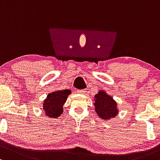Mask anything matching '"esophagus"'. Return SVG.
<instances>
[{"instance_id":"1","label":"esophagus","mask_w":160,"mask_h":160,"mask_svg":"<svg viewBox=\"0 0 160 160\" xmlns=\"http://www.w3.org/2000/svg\"><path fill=\"white\" fill-rule=\"evenodd\" d=\"M85 93H86V90H77V93L84 94Z\"/></svg>"}]
</instances>
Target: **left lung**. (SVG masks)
I'll return each mask as SVG.
<instances>
[{"label": "left lung", "instance_id": "8db88e82", "mask_svg": "<svg viewBox=\"0 0 160 160\" xmlns=\"http://www.w3.org/2000/svg\"><path fill=\"white\" fill-rule=\"evenodd\" d=\"M93 100L96 112L102 120H110L118 115L117 102L106 91L99 90Z\"/></svg>", "mask_w": 160, "mask_h": 160}]
</instances>
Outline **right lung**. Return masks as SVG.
<instances>
[{"mask_svg":"<svg viewBox=\"0 0 160 160\" xmlns=\"http://www.w3.org/2000/svg\"><path fill=\"white\" fill-rule=\"evenodd\" d=\"M71 93L70 90H56L49 93L43 100V109L45 115L49 118H58L63 113V107Z\"/></svg>","mask_w":160,"mask_h":160,"instance_id":"right-lung-1","label":"right lung"}]
</instances>
